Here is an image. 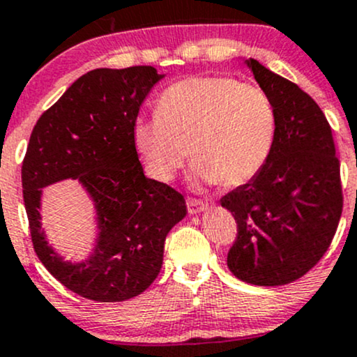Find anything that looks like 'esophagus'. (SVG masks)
<instances>
[{
  "mask_svg": "<svg viewBox=\"0 0 357 357\" xmlns=\"http://www.w3.org/2000/svg\"><path fill=\"white\" fill-rule=\"evenodd\" d=\"M186 206H188V211L191 213V215H195V213H202L206 210V203L202 202V199L198 198H188L186 199Z\"/></svg>",
  "mask_w": 357,
  "mask_h": 357,
  "instance_id": "esophagus-1",
  "label": "esophagus"
}]
</instances>
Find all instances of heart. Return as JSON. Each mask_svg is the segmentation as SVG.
I'll return each instance as SVG.
<instances>
[{
  "mask_svg": "<svg viewBox=\"0 0 357 357\" xmlns=\"http://www.w3.org/2000/svg\"><path fill=\"white\" fill-rule=\"evenodd\" d=\"M277 112L258 85L231 77H191L161 93L158 114L136 117L132 141L146 173L167 183L186 161L204 183L235 188L267 165Z\"/></svg>",
  "mask_w": 357,
  "mask_h": 357,
  "instance_id": "obj_1",
  "label": "heart"
}]
</instances>
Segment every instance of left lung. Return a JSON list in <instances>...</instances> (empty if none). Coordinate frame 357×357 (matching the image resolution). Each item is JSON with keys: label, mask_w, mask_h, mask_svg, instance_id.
Instances as JSON below:
<instances>
[{"label": "left lung", "mask_w": 357, "mask_h": 357, "mask_svg": "<svg viewBox=\"0 0 357 357\" xmlns=\"http://www.w3.org/2000/svg\"><path fill=\"white\" fill-rule=\"evenodd\" d=\"M277 112V136L255 178L221 198L236 221L227 264L247 284L285 285L329 248L342 213L341 165L333 129L309 93L247 60Z\"/></svg>", "instance_id": "left-lung-1"}]
</instances>
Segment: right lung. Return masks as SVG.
I'll use <instances>...</instances> for the list:
<instances>
[{"mask_svg": "<svg viewBox=\"0 0 357 357\" xmlns=\"http://www.w3.org/2000/svg\"><path fill=\"white\" fill-rule=\"evenodd\" d=\"M161 79L149 65L90 70L40 116L28 142L22 184L33 248L60 284L89 301L144 292L161 270L167 233L186 216L181 192L146 178L132 141L139 107ZM68 177L93 196L101 230L80 264L56 256L39 223L41 188Z\"/></svg>", "mask_w": 357, "mask_h": 357, "instance_id": "add662e5", "label": "right lung"}]
</instances>
